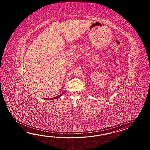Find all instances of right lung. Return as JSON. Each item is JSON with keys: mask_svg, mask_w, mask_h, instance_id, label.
<instances>
[{"mask_svg": "<svg viewBox=\"0 0 150 150\" xmlns=\"http://www.w3.org/2000/svg\"><path fill=\"white\" fill-rule=\"evenodd\" d=\"M64 92L62 93L61 94H60V95H59V96H56V97H54V98H50V99H48V98H45V99H45V100H54V99H58V98H60L61 97V96H63V94H64Z\"/></svg>", "mask_w": 150, "mask_h": 150, "instance_id": "add662e5", "label": "right lung"}]
</instances>
